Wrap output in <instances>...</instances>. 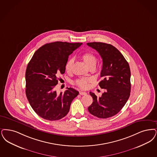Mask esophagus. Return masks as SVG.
<instances>
[{"label":"esophagus","instance_id":"34e87169","mask_svg":"<svg viewBox=\"0 0 157 157\" xmlns=\"http://www.w3.org/2000/svg\"><path fill=\"white\" fill-rule=\"evenodd\" d=\"M79 94H81V95H86V92H79Z\"/></svg>","mask_w":157,"mask_h":157}]
</instances>
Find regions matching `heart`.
I'll return each instance as SVG.
<instances>
[{"label": "heart", "instance_id": "b5f03b06", "mask_svg": "<svg viewBox=\"0 0 157 157\" xmlns=\"http://www.w3.org/2000/svg\"><path fill=\"white\" fill-rule=\"evenodd\" d=\"M82 58L83 61L86 64L89 68L95 67L97 63V58L94 53L90 52H85L82 55ZM74 63V59L71 58L67 61L65 65V70L67 72H71L73 65ZM92 81L90 78H80L77 79L75 82L76 85L79 86L80 88L85 89L88 86V83Z\"/></svg>", "mask_w": 157, "mask_h": 157}]
</instances>
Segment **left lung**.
Here are the masks:
<instances>
[{
    "instance_id": "1",
    "label": "left lung",
    "mask_w": 157,
    "mask_h": 157,
    "mask_svg": "<svg viewBox=\"0 0 157 157\" xmlns=\"http://www.w3.org/2000/svg\"><path fill=\"white\" fill-rule=\"evenodd\" d=\"M100 54L103 65L99 85L105 92L101 97L89 94L93 98L88 107L89 113L94 116L106 119L119 112L128 101L131 91V72L128 63L122 54L112 45L101 42L87 43Z\"/></svg>"
}]
</instances>
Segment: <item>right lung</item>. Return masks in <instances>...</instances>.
Here are the masks:
<instances>
[{"label": "right lung", "instance_id": "1", "mask_svg": "<svg viewBox=\"0 0 157 157\" xmlns=\"http://www.w3.org/2000/svg\"><path fill=\"white\" fill-rule=\"evenodd\" d=\"M82 43L56 41L45 44L35 52L25 71V94L30 106L43 119L54 121L64 117L79 92L67 88L57 94L58 78L65 71L69 55Z\"/></svg>", "mask_w": 157, "mask_h": 157}]
</instances>
